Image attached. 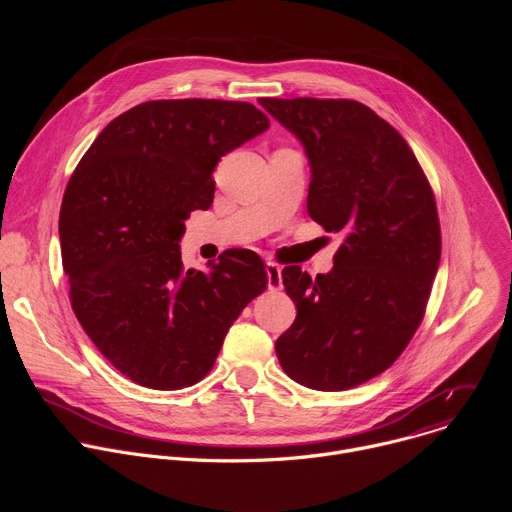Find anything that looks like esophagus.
<instances>
[{"label":"esophagus","mask_w":512,"mask_h":512,"mask_svg":"<svg viewBox=\"0 0 512 512\" xmlns=\"http://www.w3.org/2000/svg\"><path fill=\"white\" fill-rule=\"evenodd\" d=\"M267 271V287L269 289H281V267L277 263H267L265 265Z\"/></svg>","instance_id":"esophagus-1"}]
</instances>
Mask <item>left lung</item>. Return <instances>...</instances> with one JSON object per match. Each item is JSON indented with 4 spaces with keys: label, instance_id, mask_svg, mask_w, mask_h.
<instances>
[{
    "label": "left lung",
    "instance_id": "obj_1",
    "mask_svg": "<svg viewBox=\"0 0 512 512\" xmlns=\"http://www.w3.org/2000/svg\"><path fill=\"white\" fill-rule=\"evenodd\" d=\"M304 145L308 214L342 233L330 273L281 271L298 316L275 342L283 371L316 391H344L399 358L421 324L442 255L429 182L407 141L348 99H259Z\"/></svg>",
    "mask_w": 512,
    "mask_h": 512
}]
</instances>
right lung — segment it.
<instances>
[{
  "instance_id": "1",
  "label": "right lung",
  "mask_w": 512,
  "mask_h": 512,
  "mask_svg": "<svg viewBox=\"0 0 512 512\" xmlns=\"http://www.w3.org/2000/svg\"><path fill=\"white\" fill-rule=\"evenodd\" d=\"M269 129L251 103L148 101L115 117L64 190L58 235L70 306L133 383H198L231 324L267 287L261 257L239 249L184 271L180 239L214 198L223 156Z\"/></svg>"
}]
</instances>
